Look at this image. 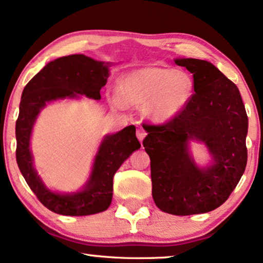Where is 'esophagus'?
I'll return each mask as SVG.
<instances>
[{"label": "esophagus", "mask_w": 263, "mask_h": 263, "mask_svg": "<svg viewBox=\"0 0 263 263\" xmlns=\"http://www.w3.org/2000/svg\"><path fill=\"white\" fill-rule=\"evenodd\" d=\"M136 136H138V139L140 140V142H142V140L145 139V136H146V132L143 130V129L139 128L138 130H136Z\"/></svg>", "instance_id": "1"}]
</instances>
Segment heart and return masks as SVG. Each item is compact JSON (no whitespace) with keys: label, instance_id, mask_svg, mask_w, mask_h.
Segmentation results:
<instances>
[{"label":"heart","instance_id":"obj_1","mask_svg":"<svg viewBox=\"0 0 263 263\" xmlns=\"http://www.w3.org/2000/svg\"><path fill=\"white\" fill-rule=\"evenodd\" d=\"M193 84L182 71L164 67H143L118 82V97L129 105H147L156 122L170 121L181 112L192 96Z\"/></svg>","mask_w":263,"mask_h":263}]
</instances>
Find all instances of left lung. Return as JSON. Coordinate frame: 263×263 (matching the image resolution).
Here are the masks:
<instances>
[{"label": "left lung", "mask_w": 263, "mask_h": 263, "mask_svg": "<svg viewBox=\"0 0 263 263\" xmlns=\"http://www.w3.org/2000/svg\"><path fill=\"white\" fill-rule=\"evenodd\" d=\"M193 74L194 92L177 116L145 124L143 147L151 158L152 196L159 210L175 215L207 213L221 206L244 174L248 116L239 89L211 62L175 60ZM189 139L203 142L214 163L200 169Z\"/></svg>", "instance_id": "8db88e82"}]
</instances>
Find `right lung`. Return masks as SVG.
<instances>
[{
	"instance_id": "add662e5",
	"label": "right lung",
	"mask_w": 263,
	"mask_h": 263,
	"mask_svg": "<svg viewBox=\"0 0 263 263\" xmlns=\"http://www.w3.org/2000/svg\"><path fill=\"white\" fill-rule=\"evenodd\" d=\"M109 78V63L85 55H69L51 61L25 86L16 120V163L25 181L38 200L57 214L89 215L107 210L112 200V179L123 161L139 149L134 125L104 138L91 176L84 190L60 194L49 190L33 167L30 139L38 114L46 103L85 95L100 99V89Z\"/></svg>"
}]
</instances>
